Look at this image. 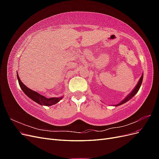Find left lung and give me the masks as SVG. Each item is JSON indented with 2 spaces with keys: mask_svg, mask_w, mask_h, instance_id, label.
<instances>
[{
  "mask_svg": "<svg viewBox=\"0 0 159 159\" xmlns=\"http://www.w3.org/2000/svg\"><path fill=\"white\" fill-rule=\"evenodd\" d=\"M143 74H142V75H141V77L140 80H139L137 85L135 86V88H134V89L131 91V92L127 96V97L122 101V102H121L119 103H118V104H117V105H115V106H119V105H122V104H123V103H126L127 102H128L129 100L131 99L133 97V96L138 92L139 89H140V87H141V84H142V81H143Z\"/></svg>",
  "mask_w": 159,
  "mask_h": 159,
  "instance_id": "left-lung-1",
  "label": "left lung"
}]
</instances>
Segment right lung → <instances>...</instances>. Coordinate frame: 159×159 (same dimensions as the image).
<instances>
[{"label": "right lung", "mask_w": 159, "mask_h": 159, "mask_svg": "<svg viewBox=\"0 0 159 159\" xmlns=\"http://www.w3.org/2000/svg\"><path fill=\"white\" fill-rule=\"evenodd\" d=\"M17 78L18 81V84L20 85V87L22 90L24 91L28 98L32 99L34 102H36L37 103L41 105H45V106H51L52 105H54L57 103H58L62 99V97L60 98H47L44 97V95H42L40 93H38L36 91H33L24 84L19 78L18 74L17 73Z\"/></svg>", "instance_id": "add662e5"}]
</instances>
